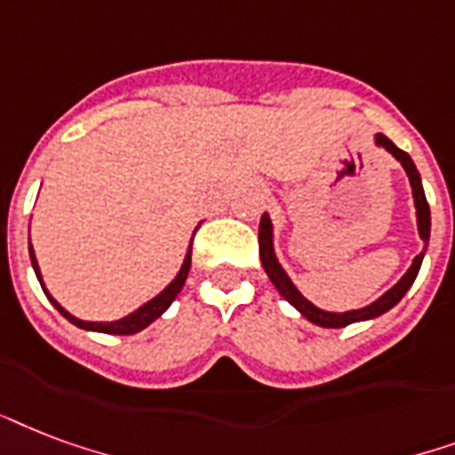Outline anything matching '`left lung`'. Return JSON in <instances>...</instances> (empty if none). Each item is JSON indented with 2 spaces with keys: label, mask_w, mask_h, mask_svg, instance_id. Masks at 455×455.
<instances>
[{
  "label": "left lung",
  "mask_w": 455,
  "mask_h": 455,
  "mask_svg": "<svg viewBox=\"0 0 455 455\" xmlns=\"http://www.w3.org/2000/svg\"><path fill=\"white\" fill-rule=\"evenodd\" d=\"M375 142L379 144V147H385L389 154H392L396 161H401V165H403V171H406L408 180H411V188H413V199H415V209H418V232H420V239L425 242V246H427L429 242V204L427 199H425V189H422V182H420V172H418V168H415L413 158L408 156L406 151L399 149L396 144L389 140V137H385L382 132H378V137H375ZM259 251H260V263H263V267H266L267 277H270V283L275 284L277 291L283 294L287 301H290L294 308H297L304 318H308L311 323H315V325L320 327H347L351 325V323H358V320H371V318H378V315H382V313H387L389 308H394V306L399 304L401 299H403V294H406L408 290H411V284L415 283V277H418V270H420L422 266V256H425V249H422L418 256L413 259V266L408 267V273L403 277H401L399 283L394 284L392 290L385 291L382 297L378 299V301H372L371 306H365V308H358V311H347V313H330V311H323V308H318V306H313L308 299L301 294V291L291 284V280L287 277V273L283 270V266L277 263L275 259V251H273V225H270V218L263 213L260 216V225H259Z\"/></svg>",
  "instance_id": "left-lung-1"
}]
</instances>
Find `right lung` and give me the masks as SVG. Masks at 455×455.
<instances>
[{"label": "right lung", "instance_id": "obj_1", "mask_svg": "<svg viewBox=\"0 0 455 455\" xmlns=\"http://www.w3.org/2000/svg\"><path fill=\"white\" fill-rule=\"evenodd\" d=\"M30 260H33L35 275H37V280H40V284H42V290H44V283H42V275H40V266H37V259H35L33 244H30ZM189 266H192V244H189V251H188V256H185V263H182V267H180V273L175 275V280H172V283L168 284V287H165V290L161 291L158 297H154L151 301H147L144 306H140L135 313H130V315H125V318L114 320V323H90V320L76 318V315H70L66 308H61L54 297H49L47 290H44V294H47V299L52 301V304H54V308L61 313L63 318L70 320L73 325L83 327V330H92V332H107V334H135V332H140V330H144V327L149 325V323H154V320H156L161 313L168 311V306L175 301V297L180 294V290L185 287V280H188V275H189Z\"/></svg>", "mask_w": 455, "mask_h": 455}]
</instances>
